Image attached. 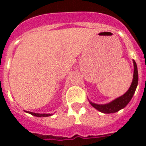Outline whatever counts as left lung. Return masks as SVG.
Masks as SVG:
<instances>
[{
  "instance_id": "left-lung-1",
  "label": "left lung",
  "mask_w": 146,
  "mask_h": 146,
  "mask_svg": "<svg viewBox=\"0 0 146 146\" xmlns=\"http://www.w3.org/2000/svg\"><path fill=\"white\" fill-rule=\"evenodd\" d=\"M133 66L134 73L133 82H132L131 86L129 87V89H128V91L124 95L116 98L108 104H98L90 102L92 106L94 107L100 112L104 113H115V112L120 111V109L123 108L127 106V104L130 102V100L132 99V98L133 96L137 85H138V70H137V66H136V63L135 62V60H133Z\"/></svg>"
}]
</instances>
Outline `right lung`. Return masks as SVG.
Here are the masks:
<instances>
[{
  "label": "right lung",
  "mask_w": 146,
  "mask_h": 146,
  "mask_svg": "<svg viewBox=\"0 0 146 146\" xmlns=\"http://www.w3.org/2000/svg\"><path fill=\"white\" fill-rule=\"evenodd\" d=\"M27 113H30L32 115L35 116V117H49V116H51L52 114L50 113H33V112H30V111H26Z\"/></svg>",
  "instance_id": "right-lung-1"
}]
</instances>
